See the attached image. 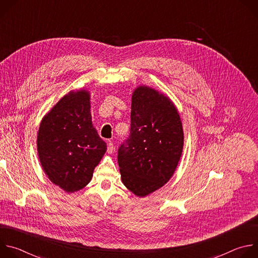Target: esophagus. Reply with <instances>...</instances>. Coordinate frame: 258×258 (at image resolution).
Returning a JSON list of instances; mask_svg holds the SVG:
<instances>
[{
    "instance_id": "obj_1",
    "label": "esophagus",
    "mask_w": 258,
    "mask_h": 258,
    "mask_svg": "<svg viewBox=\"0 0 258 258\" xmlns=\"http://www.w3.org/2000/svg\"><path fill=\"white\" fill-rule=\"evenodd\" d=\"M113 150H114V145H113V143H112L111 141H108V147H107V152H108L109 154H111V153L113 152Z\"/></svg>"
}]
</instances>
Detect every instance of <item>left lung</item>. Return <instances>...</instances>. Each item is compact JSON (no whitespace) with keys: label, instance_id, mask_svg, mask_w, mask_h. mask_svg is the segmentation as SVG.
Listing matches in <instances>:
<instances>
[{"label":"left lung","instance_id":"obj_1","mask_svg":"<svg viewBox=\"0 0 258 258\" xmlns=\"http://www.w3.org/2000/svg\"><path fill=\"white\" fill-rule=\"evenodd\" d=\"M182 146L181 120L172 102L152 88H137L130 136L117 156L123 185L139 197L161 188L172 176Z\"/></svg>","mask_w":258,"mask_h":258}]
</instances>
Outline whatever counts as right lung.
<instances>
[{"instance_id": "add662e5", "label": "right lung", "mask_w": 258, "mask_h": 258, "mask_svg": "<svg viewBox=\"0 0 258 258\" xmlns=\"http://www.w3.org/2000/svg\"><path fill=\"white\" fill-rule=\"evenodd\" d=\"M90 94L86 90L65 95L43 118L38 153L50 180L67 193L90 182L107 150L92 123Z\"/></svg>"}]
</instances>
